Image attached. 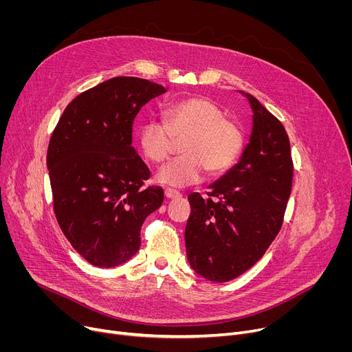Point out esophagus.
I'll use <instances>...</instances> for the list:
<instances>
[{
	"mask_svg": "<svg viewBox=\"0 0 352 352\" xmlns=\"http://www.w3.org/2000/svg\"><path fill=\"white\" fill-rule=\"evenodd\" d=\"M164 194H165V197L168 198V199H178V198H181V192L175 191V190H171V188H165Z\"/></svg>",
	"mask_w": 352,
	"mask_h": 352,
	"instance_id": "34e87169",
	"label": "esophagus"
}]
</instances>
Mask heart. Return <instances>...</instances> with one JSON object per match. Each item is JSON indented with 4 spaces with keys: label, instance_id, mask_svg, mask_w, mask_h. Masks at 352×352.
I'll return each instance as SVG.
<instances>
[{
    "label": "heart",
    "instance_id": "1",
    "mask_svg": "<svg viewBox=\"0 0 352 352\" xmlns=\"http://www.w3.org/2000/svg\"><path fill=\"white\" fill-rule=\"evenodd\" d=\"M160 122L141 125L138 141L146 160L161 164L168 158L175 141H181V157L166 164L158 181L170 187L198 182L204 171L210 175L227 173L244 150V133L224 111L204 97H191L165 105Z\"/></svg>",
    "mask_w": 352,
    "mask_h": 352
}]
</instances>
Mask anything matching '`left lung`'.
Here are the masks:
<instances>
[{
  "instance_id": "1",
  "label": "left lung",
  "mask_w": 352,
  "mask_h": 352,
  "mask_svg": "<svg viewBox=\"0 0 352 352\" xmlns=\"http://www.w3.org/2000/svg\"><path fill=\"white\" fill-rule=\"evenodd\" d=\"M243 94L254 111V126L241 160L212 184L207 198L188 195V263L214 283L236 278L265 254L283 227L292 187L284 125L255 97Z\"/></svg>"
}]
</instances>
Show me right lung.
<instances>
[{"label":"right lung","mask_w":352,"mask_h":352,"mask_svg":"<svg viewBox=\"0 0 352 352\" xmlns=\"http://www.w3.org/2000/svg\"><path fill=\"white\" fill-rule=\"evenodd\" d=\"M166 89L138 77H114L74 98L55 125L47 166L55 218L74 250L102 268L138 251L145 218L164 201L135 153L138 111Z\"/></svg>","instance_id":"add662e5"}]
</instances>
